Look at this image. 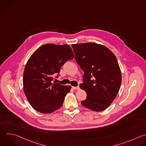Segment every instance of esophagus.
I'll use <instances>...</instances> for the list:
<instances>
[{
  "mask_svg": "<svg viewBox=\"0 0 146 146\" xmlns=\"http://www.w3.org/2000/svg\"><path fill=\"white\" fill-rule=\"evenodd\" d=\"M72 88L74 90H79V86H77V87H72Z\"/></svg>",
  "mask_w": 146,
  "mask_h": 146,
  "instance_id": "esophagus-1",
  "label": "esophagus"
}]
</instances>
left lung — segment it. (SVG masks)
Segmentation results:
<instances>
[{
	"label": "left lung",
	"instance_id": "obj_1",
	"mask_svg": "<svg viewBox=\"0 0 146 146\" xmlns=\"http://www.w3.org/2000/svg\"><path fill=\"white\" fill-rule=\"evenodd\" d=\"M75 59L84 71L80 88L87 94L81 104L92 111L106 110L116 98L121 82L117 60L106 47L95 43L72 45Z\"/></svg>",
	"mask_w": 146,
	"mask_h": 146
}]
</instances>
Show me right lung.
I'll return each mask as SVG.
<instances>
[{"instance_id":"1","label":"right lung","mask_w":146,"mask_h":146,"mask_svg":"<svg viewBox=\"0 0 146 146\" xmlns=\"http://www.w3.org/2000/svg\"><path fill=\"white\" fill-rule=\"evenodd\" d=\"M71 48L66 44L48 43L38 48L27 61L23 73L25 94L31 106L37 111L50 113L62 106L70 86L53 83L60 68L74 59Z\"/></svg>"}]
</instances>
